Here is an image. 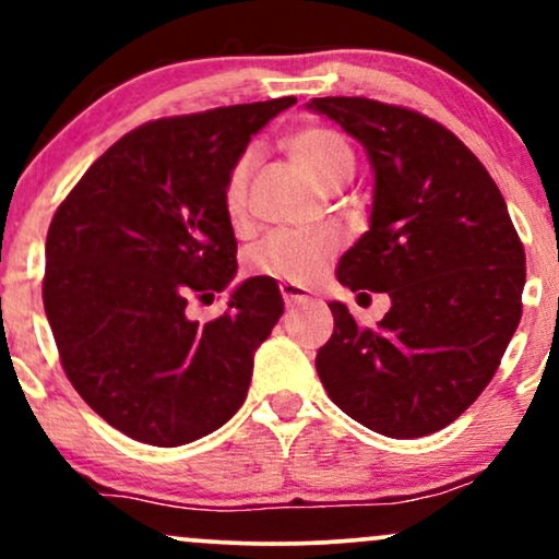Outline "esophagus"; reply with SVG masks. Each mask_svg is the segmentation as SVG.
I'll use <instances>...</instances> for the list:
<instances>
[{
	"mask_svg": "<svg viewBox=\"0 0 559 559\" xmlns=\"http://www.w3.org/2000/svg\"><path fill=\"white\" fill-rule=\"evenodd\" d=\"M281 297H284L286 305H297V301L312 299V292L307 286H299V284H281Z\"/></svg>",
	"mask_w": 559,
	"mask_h": 559,
	"instance_id": "1",
	"label": "esophagus"
}]
</instances>
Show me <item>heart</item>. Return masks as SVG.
I'll return each mask as SVG.
<instances>
[{
	"instance_id": "1",
	"label": "heart",
	"mask_w": 559,
	"mask_h": 559,
	"mask_svg": "<svg viewBox=\"0 0 559 559\" xmlns=\"http://www.w3.org/2000/svg\"><path fill=\"white\" fill-rule=\"evenodd\" d=\"M288 152L299 168L320 186L346 181L355 170V150L338 131L329 126H305L286 141ZM254 168V150L241 152L223 183V207L230 223L247 217L249 176ZM342 236L333 228H284L265 236L249 254V271L288 284H307L338 249Z\"/></svg>"
}]
</instances>
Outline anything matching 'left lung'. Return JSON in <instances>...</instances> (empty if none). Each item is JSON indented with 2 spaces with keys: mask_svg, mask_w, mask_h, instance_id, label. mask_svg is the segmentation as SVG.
<instances>
[{
  "mask_svg": "<svg viewBox=\"0 0 559 559\" xmlns=\"http://www.w3.org/2000/svg\"><path fill=\"white\" fill-rule=\"evenodd\" d=\"M307 107L360 141L376 173L370 230L338 262L336 278L391 297L376 329H360L346 305L331 301L320 381L370 431H441L489 386L521 323V236L489 170L449 128L365 96H323Z\"/></svg>",
  "mask_w": 559,
  "mask_h": 559,
  "instance_id": "1",
  "label": "left lung"
}]
</instances>
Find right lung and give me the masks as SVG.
Masks as SVG:
<instances>
[{
  "label": "right lung",
  "instance_id": "right-lung-1",
  "mask_svg": "<svg viewBox=\"0 0 559 559\" xmlns=\"http://www.w3.org/2000/svg\"><path fill=\"white\" fill-rule=\"evenodd\" d=\"M281 96L144 123L83 173L49 223L44 310L81 400L120 433L181 447L247 400L254 349L284 316L254 275L221 318L199 323L236 275L223 183L252 133L294 105Z\"/></svg>",
  "mask_w": 559,
  "mask_h": 559
}]
</instances>
